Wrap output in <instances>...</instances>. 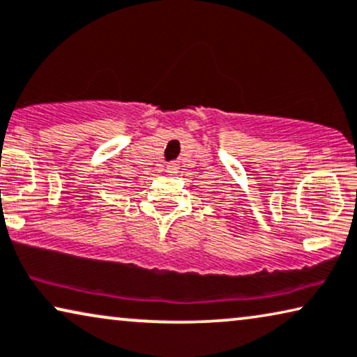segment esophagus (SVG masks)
<instances>
[{"label":"esophagus","mask_w":357,"mask_h":357,"mask_svg":"<svg viewBox=\"0 0 357 357\" xmlns=\"http://www.w3.org/2000/svg\"><path fill=\"white\" fill-rule=\"evenodd\" d=\"M167 172H169V174H177V172H178V166H177V164H169V166H167Z\"/></svg>","instance_id":"34e87169"}]
</instances>
